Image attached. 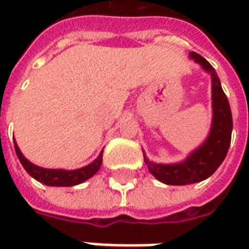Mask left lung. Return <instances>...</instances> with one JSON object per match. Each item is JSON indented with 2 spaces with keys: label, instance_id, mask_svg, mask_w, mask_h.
Wrapping results in <instances>:
<instances>
[{
  "label": "left lung",
  "instance_id": "left-lung-1",
  "mask_svg": "<svg viewBox=\"0 0 249 249\" xmlns=\"http://www.w3.org/2000/svg\"><path fill=\"white\" fill-rule=\"evenodd\" d=\"M190 56L212 77V126L204 143L191 152L182 163L156 164L150 161L143 154L144 163L152 176L166 185H190L211 177L228 155L231 142V109L220 79L208 60L195 52L190 53Z\"/></svg>",
  "mask_w": 249,
  "mask_h": 249
}]
</instances>
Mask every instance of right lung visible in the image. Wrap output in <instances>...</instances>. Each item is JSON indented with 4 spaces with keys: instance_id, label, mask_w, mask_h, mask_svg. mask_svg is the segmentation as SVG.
I'll return each instance as SVG.
<instances>
[{
    "instance_id": "1",
    "label": "right lung",
    "mask_w": 249,
    "mask_h": 249,
    "mask_svg": "<svg viewBox=\"0 0 249 249\" xmlns=\"http://www.w3.org/2000/svg\"><path fill=\"white\" fill-rule=\"evenodd\" d=\"M14 147H15V152L19 161L21 165L24 166V169L27 170V173L29 176H32L35 179H37L41 183L48 186H75L79 185L81 182L89 179L90 177H93L94 174L97 173L99 168L102 165V159H103V151L99 154L97 159L94 160L93 163H90L89 165L80 168V169L75 170H64V169H46V168H41V166L35 165L33 163L28 161L25 159L23 154L20 152L19 147H18L17 142L14 141Z\"/></svg>"
}]
</instances>
